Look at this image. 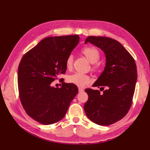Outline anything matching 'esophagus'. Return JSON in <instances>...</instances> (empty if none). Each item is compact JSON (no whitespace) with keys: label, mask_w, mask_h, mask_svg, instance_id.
Wrapping results in <instances>:
<instances>
[{"label":"esophagus","mask_w":150,"mask_h":150,"mask_svg":"<svg viewBox=\"0 0 150 150\" xmlns=\"http://www.w3.org/2000/svg\"><path fill=\"white\" fill-rule=\"evenodd\" d=\"M78 89H79V93H83V92L84 91V89H83V88H78Z\"/></svg>","instance_id":"34e87169"}]
</instances>
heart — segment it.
I'll use <instances>...</instances> for the list:
<instances>
[{"label": "heart", "instance_id": "1", "mask_svg": "<svg viewBox=\"0 0 150 150\" xmlns=\"http://www.w3.org/2000/svg\"><path fill=\"white\" fill-rule=\"evenodd\" d=\"M81 53L85 56V57L91 62L93 66L92 69L94 71H96L99 66L96 64V62L98 61L100 57V54L98 50L94 47H84L81 50ZM73 59L74 57L72 54H70L67 56L66 60V67L68 70H71L73 66ZM67 82L69 83L74 84L78 87H84V86L88 84L91 82L90 77L83 73L81 72H76V73L69 75L67 78Z\"/></svg>", "mask_w": 150, "mask_h": 150}]
</instances>
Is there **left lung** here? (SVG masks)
Returning <instances> with one entry per match:
<instances>
[{
    "label": "left lung",
    "mask_w": 150,
    "mask_h": 150,
    "mask_svg": "<svg viewBox=\"0 0 150 150\" xmlns=\"http://www.w3.org/2000/svg\"><path fill=\"white\" fill-rule=\"evenodd\" d=\"M90 42L100 48L106 56V66L93 86L103 89H86L88 99L84 109L94 123L108 126L118 121L128 113L137 80V69L133 57L117 40L101 36H89Z\"/></svg>",
    "instance_id": "obj_1"
}]
</instances>
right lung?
I'll use <instances>...</instances> for the list:
<instances>
[{
    "label": "right lung",
    "instance_id": "obj_1",
    "mask_svg": "<svg viewBox=\"0 0 150 150\" xmlns=\"http://www.w3.org/2000/svg\"><path fill=\"white\" fill-rule=\"evenodd\" d=\"M79 42L78 35L46 38L22 58L17 76L20 100L27 114L40 123L61 120L78 93L74 84L64 83L59 88L51 83L66 73V59Z\"/></svg>",
    "mask_w": 150,
    "mask_h": 150
}]
</instances>
